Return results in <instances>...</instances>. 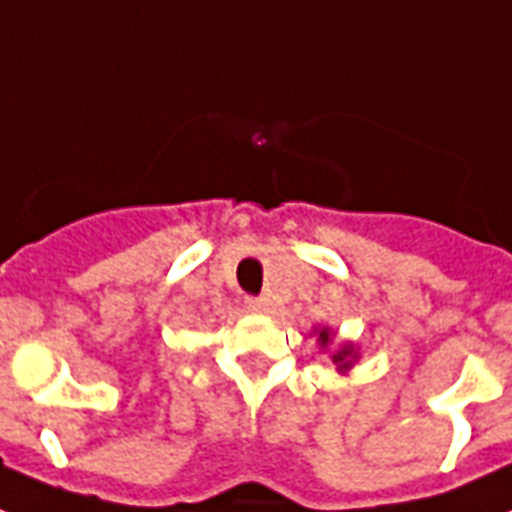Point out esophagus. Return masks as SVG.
<instances>
[{
	"label": "esophagus",
	"instance_id": "esophagus-1",
	"mask_svg": "<svg viewBox=\"0 0 512 512\" xmlns=\"http://www.w3.org/2000/svg\"><path fill=\"white\" fill-rule=\"evenodd\" d=\"M244 302H247V307L252 313H265V310H268V299L265 297H247Z\"/></svg>",
	"mask_w": 512,
	"mask_h": 512
}]
</instances>
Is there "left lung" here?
I'll return each mask as SVG.
<instances>
[{
  "instance_id": "obj_1",
  "label": "left lung",
  "mask_w": 512,
  "mask_h": 512,
  "mask_svg": "<svg viewBox=\"0 0 512 512\" xmlns=\"http://www.w3.org/2000/svg\"><path fill=\"white\" fill-rule=\"evenodd\" d=\"M318 339H321V344H328V328H323ZM350 355H352V347H342V350H339L334 355V363H344V360H347V357H350ZM342 368H350V363H344Z\"/></svg>"
}]
</instances>
